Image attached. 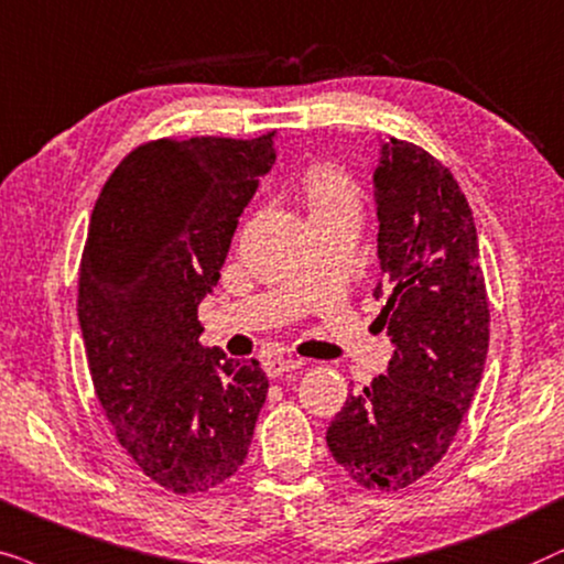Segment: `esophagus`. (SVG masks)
Masks as SVG:
<instances>
[{"label":"esophagus","instance_id":"obj_1","mask_svg":"<svg viewBox=\"0 0 564 564\" xmlns=\"http://www.w3.org/2000/svg\"><path fill=\"white\" fill-rule=\"evenodd\" d=\"M299 366H302V360L299 358H268L265 364H262V369H265L270 379H275V377H283V373H289V371H296Z\"/></svg>","mask_w":564,"mask_h":564}]
</instances>
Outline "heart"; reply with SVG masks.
I'll list each match as a JSON object with an SVG mask.
<instances>
[{"label": "heart", "mask_w": 564, "mask_h": 564, "mask_svg": "<svg viewBox=\"0 0 564 564\" xmlns=\"http://www.w3.org/2000/svg\"><path fill=\"white\" fill-rule=\"evenodd\" d=\"M302 193L312 212V219L360 212V191L356 180L337 164H314V167L306 170Z\"/></svg>", "instance_id": "b5f03b06"}]
</instances>
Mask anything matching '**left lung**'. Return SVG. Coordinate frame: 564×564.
Here are the masks:
<instances>
[{"label": "left lung", "mask_w": 564, "mask_h": 564, "mask_svg": "<svg viewBox=\"0 0 564 564\" xmlns=\"http://www.w3.org/2000/svg\"><path fill=\"white\" fill-rule=\"evenodd\" d=\"M377 322L394 343L384 377L348 397L327 427L333 459L366 490H402L444 459L485 371L490 302L475 216L446 164L384 137L373 172Z\"/></svg>", "instance_id": "left-lung-1"}]
</instances>
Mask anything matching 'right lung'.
<instances>
[{
	"label": "right lung",
	"instance_id": "right-lung-1",
	"mask_svg": "<svg viewBox=\"0 0 564 564\" xmlns=\"http://www.w3.org/2000/svg\"><path fill=\"white\" fill-rule=\"evenodd\" d=\"M273 162V133L147 141L89 219L77 291L89 377L118 444L170 492L227 482L265 402L258 360L200 345L198 304Z\"/></svg>",
	"mask_w": 564,
	"mask_h": 564
}]
</instances>
